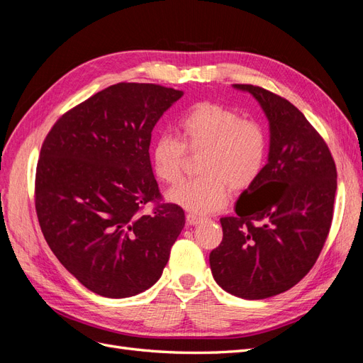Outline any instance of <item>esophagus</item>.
I'll list each match as a JSON object with an SVG mask.
<instances>
[{
	"label": "esophagus",
	"mask_w": 363,
	"mask_h": 363,
	"mask_svg": "<svg viewBox=\"0 0 363 363\" xmlns=\"http://www.w3.org/2000/svg\"><path fill=\"white\" fill-rule=\"evenodd\" d=\"M186 221H188V224H191V225H196L203 221V216H199L195 213H188L186 215Z\"/></svg>",
	"instance_id": "esophagus-1"
}]
</instances>
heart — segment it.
<instances>
[{
	"instance_id": "1",
	"label": "heart",
	"mask_w": 363,
	"mask_h": 363,
	"mask_svg": "<svg viewBox=\"0 0 363 363\" xmlns=\"http://www.w3.org/2000/svg\"><path fill=\"white\" fill-rule=\"evenodd\" d=\"M179 138L163 135L151 150L152 169L163 183H177L186 157L200 155L199 179L184 180L168 192V200L196 215L212 213L227 203L230 188H250L267 162L268 139L263 127L238 112L204 101L179 121Z\"/></svg>"
}]
</instances>
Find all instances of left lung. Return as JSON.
Here are the masks:
<instances>
[{
    "instance_id": "left-lung-1",
    "label": "left lung",
    "mask_w": 363,
    "mask_h": 363,
    "mask_svg": "<svg viewBox=\"0 0 363 363\" xmlns=\"http://www.w3.org/2000/svg\"><path fill=\"white\" fill-rule=\"evenodd\" d=\"M265 111L271 145L259 179L219 219L223 240L208 260L228 294L263 300L291 289L325 244L333 219L336 164L325 140L286 98L260 86L235 84Z\"/></svg>"
}]
</instances>
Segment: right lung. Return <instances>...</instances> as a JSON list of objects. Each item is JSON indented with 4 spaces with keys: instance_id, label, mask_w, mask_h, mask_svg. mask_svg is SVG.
I'll use <instances>...</instances> for the list:
<instances>
[{
    "instance_id": "obj_1",
    "label": "right lung",
    "mask_w": 363,
    "mask_h": 363,
    "mask_svg": "<svg viewBox=\"0 0 363 363\" xmlns=\"http://www.w3.org/2000/svg\"><path fill=\"white\" fill-rule=\"evenodd\" d=\"M182 95L116 83L63 113L43 140L35 180L40 230L62 265L98 295L151 288L184 227L183 208L163 201L148 152L152 128Z\"/></svg>"
}]
</instances>
